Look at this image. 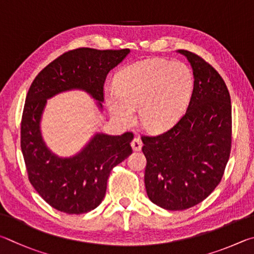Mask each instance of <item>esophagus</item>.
<instances>
[{
	"label": "esophagus",
	"instance_id": "34e87169",
	"mask_svg": "<svg viewBox=\"0 0 254 254\" xmlns=\"http://www.w3.org/2000/svg\"><path fill=\"white\" fill-rule=\"evenodd\" d=\"M130 145H131V147H132V149L135 150V152H138V150H140L141 147H143V141H141L139 137H135V138L132 139Z\"/></svg>",
	"mask_w": 254,
	"mask_h": 254
}]
</instances>
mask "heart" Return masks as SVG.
Here are the masks:
<instances>
[{
	"mask_svg": "<svg viewBox=\"0 0 254 254\" xmlns=\"http://www.w3.org/2000/svg\"><path fill=\"white\" fill-rule=\"evenodd\" d=\"M193 74L185 64L165 59L136 62L116 74L115 89L105 93L106 104L120 123L139 122L146 130L162 132L179 122L192 98Z\"/></svg>",
	"mask_w": 254,
	"mask_h": 254,
	"instance_id": "b5f03b06",
	"label": "heart"
}]
</instances>
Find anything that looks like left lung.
I'll list each match as a JSON object with an SVG mask.
<instances>
[{"label":"left lung","instance_id":"left-lung-1","mask_svg":"<svg viewBox=\"0 0 254 254\" xmlns=\"http://www.w3.org/2000/svg\"><path fill=\"white\" fill-rule=\"evenodd\" d=\"M193 69L194 88L179 123L141 136L146 192L154 204L182 211L204 201L224 174L232 141V107L224 80L201 57L179 50Z\"/></svg>","mask_w":254,"mask_h":254}]
</instances>
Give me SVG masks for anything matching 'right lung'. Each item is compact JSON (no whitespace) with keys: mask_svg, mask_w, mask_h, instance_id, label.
<instances>
[{"mask_svg":"<svg viewBox=\"0 0 254 254\" xmlns=\"http://www.w3.org/2000/svg\"><path fill=\"white\" fill-rule=\"evenodd\" d=\"M129 52L75 49L53 60L31 83L22 115L21 149L30 183L58 211L82 214L95 210L105 197L111 170L132 153L134 135L98 132L77 155L59 157L47 147L40 129L47 100L79 89L97 100L101 109L107 74Z\"/></svg>","mask_w":254,"mask_h":254,"instance_id":"1","label":"right lung"}]
</instances>
